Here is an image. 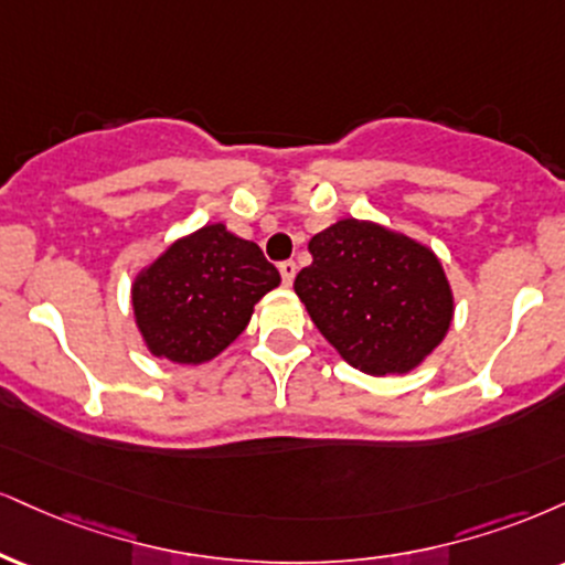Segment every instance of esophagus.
I'll use <instances>...</instances> for the list:
<instances>
[{"mask_svg":"<svg viewBox=\"0 0 565 565\" xmlns=\"http://www.w3.org/2000/svg\"><path fill=\"white\" fill-rule=\"evenodd\" d=\"M278 274H281V281L287 284V287H291V281H295V276H297V265L291 260L278 263Z\"/></svg>","mask_w":565,"mask_h":565,"instance_id":"esophagus-1","label":"esophagus"}]
</instances>
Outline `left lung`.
<instances>
[{"label":"left lung","instance_id":"8db88e82","mask_svg":"<svg viewBox=\"0 0 565 565\" xmlns=\"http://www.w3.org/2000/svg\"><path fill=\"white\" fill-rule=\"evenodd\" d=\"M308 249L312 263L297 274L295 291L352 369L403 376L447 337L455 297L429 244L376 221L342 217Z\"/></svg>","mask_w":565,"mask_h":565}]
</instances>
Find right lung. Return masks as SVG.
Instances as JSON below:
<instances>
[{
  "mask_svg": "<svg viewBox=\"0 0 565 565\" xmlns=\"http://www.w3.org/2000/svg\"><path fill=\"white\" fill-rule=\"evenodd\" d=\"M278 284L281 276L255 242L207 223L134 276V323L149 355L205 365L247 329L255 305Z\"/></svg>",
  "mask_w": 565,
  "mask_h": 565,
  "instance_id": "1",
  "label": "right lung"
}]
</instances>
